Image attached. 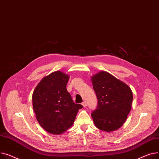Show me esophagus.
Wrapping results in <instances>:
<instances>
[{"label":"esophagus","mask_w":159,"mask_h":159,"mask_svg":"<svg viewBox=\"0 0 159 159\" xmlns=\"http://www.w3.org/2000/svg\"><path fill=\"white\" fill-rule=\"evenodd\" d=\"M81 104H82V105H83L84 107H87V102H86L85 101H83Z\"/></svg>","instance_id":"34e87169"}]
</instances>
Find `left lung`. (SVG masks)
<instances>
[{
	"label": "left lung",
	"mask_w": 159,
	"mask_h": 159,
	"mask_svg": "<svg viewBox=\"0 0 159 159\" xmlns=\"http://www.w3.org/2000/svg\"><path fill=\"white\" fill-rule=\"evenodd\" d=\"M92 81L98 98L97 107L91 114L93 120L99 129L113 132L123 126L131 110L132 90L105 71L93 76Z\"/></svg>",
	"instance_id": "left-lung-1"
}]
</instances>
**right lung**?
I'll list each match as a JSON object with an SVG mask.
<instances>
[{
	"label": "right lung",
	"instance_id": "right-lung-1",
	"mask_svg": "<svg viewBox=\"0 0 159 159\" xmlns=\"http://www.w3.org/2000/svg\"><path fill=\"white\" fill-rule=\"evenodd\" d=\"M69 76L61 71L43 78L34 90L33 106L40 126L50 134L59 135L71 127L83 108L73 101L66 86Z\"/></svg>",
	"mask_w": 159,
	"mask_h": 159
}]
</instances>
